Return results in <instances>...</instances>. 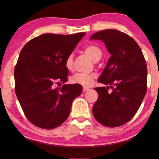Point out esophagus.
Segmentation results:
<instances>
[{
  "instance_id": "1",
  "label": "esophagus",
  "mask_w": 159,
  "mask_h": 159,
  "mask_svg": "<svg viewBox=\"0 0 159 159\" xmlns=\"http://www.w3.org/2000/svg\"><path fill=\"white\" fill-rule=\"evenodd\" d=\"M90 90V88H88V87H83V91L84 92H85V91H87Z\"/></svg>"
}]
</instances>
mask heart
<instances>
[{"label":"heart","instance_id":"obj_1","mask_svg":"<svg viewBox=\"0 0 159 159\" xmlns=\"http://www.w3.org/2000/svg\"><path fill=\"white\" fill-rule=\"evenodd\" d=\"M84 52L91 60L95 61L97 59H100L102 52L101 49L98 46L94 45H89L84 48ZM65 66L69 71H71L73 67V56L72 54H69L67 57L65 61ZM95 75L90 73H76L72 75L70 78V81L72 84H77L84 86V87H89L93 81Z\"/></svg>","mask_w":159,"mask_h":159}]
</instances>
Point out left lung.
I'll return each mask as SVG.
<instances>
[{"instance_id":"8db88e82","label":"left lung","mask_w":159,"mask_h":159,"mask_svg":"<svg viewBox=\"0 0 159 159\" xmlns=\"http://www.w3.org/2000/svg\"><path fill=\"white\" fill-rule=\"evenodd\" d=\"M93 39L103 41L111 55L98 80L107 86L95 88L98 96L93 114L102 125L120 126L134 116L145 96L147 63L139 45L125 33L107 29L93 34Z\"/></svg>"}]
</instances>
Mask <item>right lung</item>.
<instances>
[{
  "label": "right lung",
  "instance_id": "right-lung-1",
  "mask_svg": "<svg viewBox=\"0 0 159 159\" xmlns=\"http://www.w3.org/2000/svg\"><path fill=\"white\" fill-rule=\"evenodd\" d=\"M85 35L45 34L28 42L20 52L14 70L15 90L27 120L36 126L52 129L68 118L80 84H63L69 70L65 61Z\"/></svg>",
  "mask_w": 159,
  "mask_h": 159
}]
</instances>
